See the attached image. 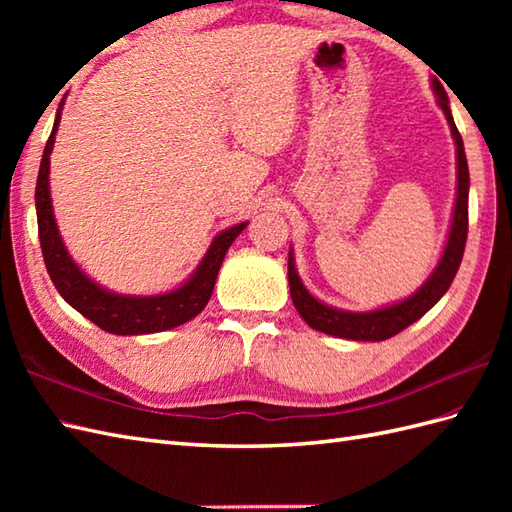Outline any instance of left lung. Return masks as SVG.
Returning <instances> with one entry per match:
<instances>
[{"label": "left lung", "instance_id": "obj_1", "mask_svg": "<svg viewBox=\"0 0 512 512\" xmlns=\"http://www.w3.org/2000/svg\"><path fill=\"white\" fill-rule=\"evenodd\" d=\"M433 90L438 96V105L442 107L444 116H447L451 134L455 140V154H458V195H455L453 206V220L449 228L447 244H444L442 257L433 270L431 277L413 292V295L405 301L391 303L387 308H378L372 312H347L332 306H325L319 299H314L306 286L301 284L297 275L295 259H292V250L288 253V284H290V297L295 303L301 319L306 321L312 330H319L323 334L339 336V339L350 341H385L391 336L409 328L411 323H416L420 317H424L436 303L444 297V292L449 290L451 281L458 273L462 264L464 246H466V233H469V165H466L464 143L458 132V127L453 123L451 107L447 92L440 85V81L433 79Z\"/></svg>", "mask_w": 512, "mask_h": 512}]
</instances>
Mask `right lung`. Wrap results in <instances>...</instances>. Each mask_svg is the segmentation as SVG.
Listing matches in <instances>:
<instances>
[{
    "mask_svg": "<svg viewBox=\"0 0 512 512\" xmlns=\"http://www.w3.org/2000/svg\"><path fill=\"white\" fill-rule=\"evenodd\" d=\"M63 103L59 105L57 118H54L52 134L43 149L39 176H37V224H39V242L43 262H46L48 275L59 295L70 306L81 312L85 319L99 325L101 330L110 334H151L165 332L178 325L191 321L204 310L213 295V286L228 246L235 242V237L244 231L248 222L235 224L226 228L220 235H215L206 255L202 257L195 273L184 281L176 290L154 297H136V295H116L96 284L83 270L72 262L63 239L59 235L57 222H54L52 200H50V154L54 147V134L59 129Z\"/></svg>",
    "mask_w": 512,
    "mask_h": 512,
    "instance_id": "right-lung-1",
    "label": "right lung"
}]
</instances>
